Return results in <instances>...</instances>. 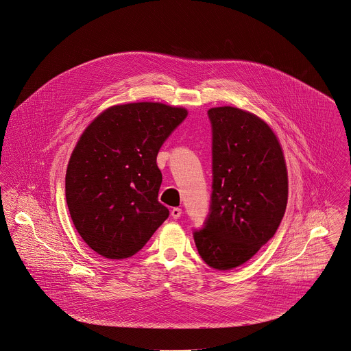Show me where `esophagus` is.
I'll use <instances>...</instances> for the list:
<instances>
[{
  "instance_id": "34e87169",
  "label": "esophagus",
  "mask_w": 351,
  "mask_h": 351,
  "mask_svg": "<svg viewBox=\"0 0 351 351\" xmlns=\"http://www.w3.org/2000/svg\"><path fill=\"white\" fill-rule=\"evenodd\" d=\"M171 215L173 219H179L180 216H182V208H179V207H175V208H172V211H171Z\"/></svg>"
}]
</instances>
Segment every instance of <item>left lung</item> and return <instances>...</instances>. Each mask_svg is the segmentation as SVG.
Masks as SVG:
<instances>
[{"label": "left lung", "instance_id": "8db88e82", "mask_svg": "<svg viewBox=\"0 0 351 351\" xmlns=\"http://www.w3.org/2000/svg\"><path fill=\"white\" fill-rule=\"evenodd\" d=\"M208 116L211 213L193 239L210 267L232 270L276 232L287 206V167L278 136L259 116L228 106L208 109Z\"/></svg>", "mask_w": 351, "mask_h": 351}]
</instances>
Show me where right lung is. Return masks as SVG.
<instances>
[{"mask_svg":"<svg viewBox=\"0 0 351 351\" xmlns=\"http://www.w3.org/2000/svg\"><path fill=\"white\" fill-rule=\"evenodd\" d=\"M162 103L117 104L81 134L65 175L71 219L82 241L108 259L135 255L169 215L158 200V152L187 117Z\"/></svg>","mask_w":351,"mask_h":351,"instance_id":"add662e5","label":"right lung"}]
</instances>
